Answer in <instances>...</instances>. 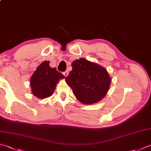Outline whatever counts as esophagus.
<instances>
[{
  "mask_svg": "<svg viewBox=\"0 0 151 151\" xmlns=\"http://www.w3.org/2000/svg\"><path fill=\"white\" fill-rule=\"evenodd\" d=\"M63 75L65 76V77H67V76H68V75H69V72L67 71V70H66V71H65V72H63Z\"/></svg>",
  "mask_w": 151,
  "mask_h": 151,
  "instance_id": "obj_1",
  "label": "esophagus"
}]
</instances>
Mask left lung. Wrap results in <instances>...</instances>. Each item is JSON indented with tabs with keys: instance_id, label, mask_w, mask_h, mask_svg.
Listing matches in <instances>:
<instances>
[{
	"instance_id": "obj_1",
	"label": "left lung",
	"mask_w": 151,
	"mask_h": 151,
	"mask_svg": "<svg viewBox=\"0 0 151 151\" xmlns=\"http://www.w3.org/2000/svg\"><path fill=\"white\" fill-rule=\"evenodd\" d=\"M72 70L65 81L74 95L84 104L97 103L102 100L110 88L111 78L104 67L85 58L72 63Z\"/></svg>"
}]
</instances>
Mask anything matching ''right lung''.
I'll return each mask as SVG.
<instances>
[{"label": "right lung", "mask_w": 151, "mask_h": 151, "mask_svg": "<svg viewBox=\"0 0 151 151\" xmlns=\"http://www.w3.org/2000/svg\"><path fill=\"white\" fill-rule=\"evenodd\" d=\"M49 61H44L37 67L31 76L30 84L32 94L38 99L49 97L55 90L59 81L65 78L63 74L49 65Z\"/></svg>", "instance_id": "right-lung-1"}]
</instances>
